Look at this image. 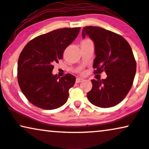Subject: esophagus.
I'll list each match as a JSON object with an SVG mask.
<instances>
[{"instance_id": "obj_1", "label": "esophagus", "mask_w": 149, "mask_h": 149, "mask_svg": "<svg viewBox=\"0 0 149 149\" xmlns=\"http://www.w3.org/2000/svg\"><path fill=\"white\" fill-rule=\"evenodd\" d=\"M82 80H82V78H78L76 79V83H80V82H82Z\"/></svg>"}]
</instances>
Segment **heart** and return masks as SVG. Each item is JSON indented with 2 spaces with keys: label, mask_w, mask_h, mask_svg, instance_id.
<instances>
[{
  "label": "heart",
  "mask_w": 149,
  "mask_h": 149,
  "mask_svg": "<svg viewBox=\"0 0 149 149\" xmlns=\"http://www.w3.org/2000/svg\"><path fill=\"white\" fill-rule=\"evenodd\" d=\"M85 41H86V40H85Z\"/></svg>",
  "instance_id": "b5f03b06"
}]
</instances>
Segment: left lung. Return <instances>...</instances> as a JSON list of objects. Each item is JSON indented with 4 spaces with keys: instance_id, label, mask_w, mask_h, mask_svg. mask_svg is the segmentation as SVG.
Segmentation results:
<instances>
[{
    "instance_id": "left-lung-1",
    "label": "left lung",
    "mask_w": 149,
    "mask_h": 149,
    "mask_svg": "<svg viewBox=\"0 0 149 149\" xmlns=\"http://www.w3.org/2000/svg\"><path fill=\"white\" fill-rule=\"evenodd\" d=\"M82 36H88L94 43V73L104 71L107 76L102 80H91L93 86L87 93L88 100L101 108L116 106L127 96L136 73L131 46L121 36L99 27H84Z\"/></svg>"
}]
</instances>
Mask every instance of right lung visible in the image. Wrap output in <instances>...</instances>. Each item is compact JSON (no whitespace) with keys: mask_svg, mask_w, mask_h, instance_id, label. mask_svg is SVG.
<instances>
[{"mask_svg":"<svg viewBox=\"0 0 149 149\" xmlns=\"http://www.w3.org/2000/svg\"><path fill=\"white\" fill-rule=\"evenodd\" d=\"M80 27L63 28L39 36L28 42L18 62V82L24 96L38 108L52 110L65 104L75 76L59 78L52 73L54 64L78 36Z\"/></svg>","mask_w":149,"mask_h":149,"instance_id":"1","label":"right lung"}]
</instances>
